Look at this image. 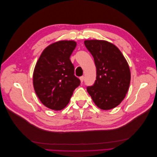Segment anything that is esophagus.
<instances>
[{
  "instance_id": "obj_1",
  "label": "esophagus",
  "mask_w": 157,
  "mask_h": 157,
  "mask_svg": "<svg viewBox=\"0 0 157 157\" xmlns=\"http://www.w3.org/2000/svg\"><path fill=\"white\" fill-rule=\"evenodd\" d=\"M79 79H80L81 82H84V76H81L80 78H79Z\"/></svg>"
}]
</instances>
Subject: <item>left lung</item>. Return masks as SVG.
<instances>
[{"mask_svg":"<svg viewBox=\"0 0 157 157\" xmlns=\"http://www.w3.org/2000/svg\"><path fill=\"white\" fill-rule=\"evenodd\" d=\"M84 44L96 67V79L87 91L98 108H115L128 91L131 74L128 62L119 48L107 41L91 40H85Z\"/></svg>","mask_w":157,"mask_h":157,"instance_id":"obj_1","label":"left lung"}]
</instances>
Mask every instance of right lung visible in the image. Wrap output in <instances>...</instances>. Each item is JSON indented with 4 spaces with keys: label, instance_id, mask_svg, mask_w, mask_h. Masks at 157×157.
<instances>
[{
    "label": "right lung",
    "instance_id": "obj_1",
    "mask_svg": "<svg viewBox=\"0 0 157 157\" xmlns=\"http://www.w3.org/2000/svg\"><path fill=\"white\" fill-rule=\"evenodd\" d=\"M76 44L71 40L53 43L43 51L36 65L33 75L36 94L43 105L52 110L64 109L80 84L69 59Z\"/></svg>",
    "mask_w": 157,
    "mask_h": 157
}]
</instances>
